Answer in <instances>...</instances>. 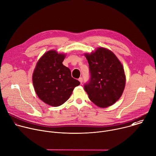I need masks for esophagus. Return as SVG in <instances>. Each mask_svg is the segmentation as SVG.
I'll return each mask as SVG.
<instances>
[{"label":"esophagus","mask_w":156,"mask_h":156,"mask_svg":"<svg viewBox=\"0 0 156 156\" xmlns=\"http://www.w3.org/2000/svg\"><path fill=\"white\" fill-rule=\"evenodd\" d=\"M78 80H79V81L80 82V83H81V84H82V83H83V78L80 77V78L78 79Z\"/></svg>","instance_id":"34e87169"}]
</instances>
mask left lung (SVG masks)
<instances>
[{
	"label": "left lung",
	"mask_w": 156,
	"mask_h": 156,
	"mask_svg": "<svg viewBox=\"0 0 156 156\" xmlns=\"http://www.w3.org/2000/svg\"><path fill=\"white\" fill-rule=\"evenodd\" d=\"M85 56L90 78L84 88L89 98L102 108L114 104L121 97L125 86L122 63L113 52L103 48Z\"/></svg>",
	"instance_id": "8db88e82"
}]
</instances>
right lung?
Segmentation results:
<instances>
[{
  "label": "right lung",
  "mask_w": 156,
  "mask_h": 156,
  "mask_svg": "<svg viewBox=\"0 0 156 156\" xmlns=\"http://www.w3.org/2000/svg\"><path fill=\"white\" fill-rule=\"evenodd\" d=\"M63 54L55 51L44 54L37 63L33 75L35 91L43 102L57 107L70 97L78 80L72 77L70 70L63 65Z\"/></svg>",
  "instance_id": "1"
}]
</instances>
